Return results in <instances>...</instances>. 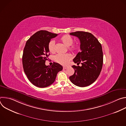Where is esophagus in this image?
Listing matches in <instances>:
<instances>
[{
    "instance_id": "obj_1",
    "label": "esophagus",
    "mask_w": 126,
    "mask_h": 126,
    "mask_svg": "<svg viewBox=\"0 0 126 126\" xmlns=\"http://www.w3.org/2000/svg\"><path fill=\"white\" fill-rule=\"evenodd\" d=\"M67 66H63V69H67Z\"/></svg>"
}]
</instances>
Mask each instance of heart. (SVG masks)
Wrapping results in <instances>:
<instances>
[{
	"label": "heart",
	"instance_id": "b5f03b06",
	"mask_svg": "<svg viewBox=\"0 0 126 126\" xmlns=\"http://www.w3.org/2000/svg\"><path fill=\"white\" fill-rule=\"evenodd\" d=\"M61 41L67 47H69V49L71 51H76L80 48V46L78 44H74L73 39L71 36L69 35H65L63 36L60 38ZM55 41L54 40H51L48 45V50L50 52L52 53H55ZM71 55L69 54H58L54 57V60L57 63L65 65L68 64L69 61L71 59Z\"/></svg>",
	"mask_w": 126,
	"mask_h": 126
}]
</instances>
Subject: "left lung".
<instances>
[{
  "label": "left lung",
  "mask_w": 126,
  "mask_h": 126,
  "mask_svg": "<svg viewBox=\"0 0 126 126\" xmlns=\"http://www.w3.org/2000/svg\"><path fill=\"white\" fill-rule=\"evenodd\" d=\"M70 34L77 37L80 40L81 51L73 61L77 64L81 63L82 66H72L75 72L69 79L76 86L86 87L94 83L100 74L103 62L102 45L91 33L76 31Z\"/></svg>",
  "instance_id": "8db88e82"
}]
</instances>
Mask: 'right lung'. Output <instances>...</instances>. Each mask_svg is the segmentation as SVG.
Returning a JSON list of instances; mask_svg holds the SVG:
<instances>
[{
	"label": "right lung",
	"instance_id": "add662e5",
	"mask_svg": "<svg viewBox=\"0 0 126 126\" xmlns=\"http://www.w3.org/2000/svg\"><path fill=\"white\" fill-rule=\"evenodd\" d=\"M57 34L46 30L36 32L27 41L23 50L22 64L28 80L35 86L45 88L55 81L57 73L63 69L59 64L53 62L50 66L45 65L50 55L48 43Z\"/></svg>",
	"mask_w": 126,
	"mask_h": 126
}]
</instances>
